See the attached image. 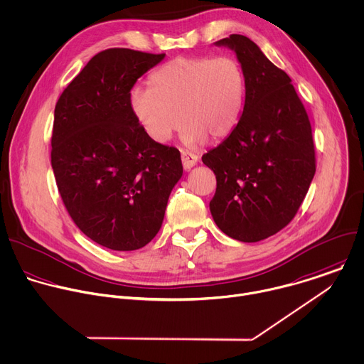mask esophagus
Here are the masks:
<instances>
[{
  "label": "esophagus",
  "instance_id": "obj_1",
  "mask_svg": "<svg viewBox=\"0 0 364 364\" xmlns=\"http://www.w3.org/2000/svg\"><path fill=\"white\" fill-rule=\"evenodd\" d=\"M182 165H183V169L185 171H189L192 169L196 164H198V156L192 152H188V151H183L182 152Z\"/></svg>",
  "mask_w": 364,
  "mask_h": 364
}]
</instances>
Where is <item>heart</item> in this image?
Here are the masks:
<instances>
[{
	"instance_id": "heart-1",
	"label": "heart",
	"mask_w": 364,
	"mask_h": 364,
	"mask_svg": "<svg viewBox=\"0 0 364 364\" xmlns=\"http://www.w3.org/2000/svg\"><path fill=\"white\" fill-rule=\"evenodd\" d=\"M149 88L129 92V109L145 135L166 142L185 124L188 146L226 138L236 127L243 102L245 80L230 57H181L149 75Z\"/></svg>"
}]
</instances>
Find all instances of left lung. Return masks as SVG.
<instances>
[{"mask_svg":"<svg viewBox=\"0 0 364 364\" xmlns=\"http://www.w3.org/2000/svg\"><path fill=\"white\" fill-rule=\"evenodd\" d=\"M236 54L245 104L235 129L202 162L216 175L209 203L232 239L259 242L283 229L300 208L316 172L311 127L289 75L247 37L215 43Z\"/></svg>","mask_w":364,"mask_h":364,"instance_id":"obj_1","label":"left lung"}]
</instances>
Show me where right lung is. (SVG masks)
<instances>
[{
    "label": "right lung",
    "mask_w": 364,
    "mask_h": 364,
    "mask_svg": "<svg viewBox=\"0 0 364 364\" xmlns=\"http://www.w3.org/2000/svg\"><path fill=\"white\" fill-rule=\"evenodd\" d=\"M164 58L102 51L55 105L51 165L60 195L81 232L112 250H136L156 236L183 173L181 152L151 141L128 102L136 80Z\"/></svg>",
    "instance_id": "right-lung-1"
}]
</instances>
